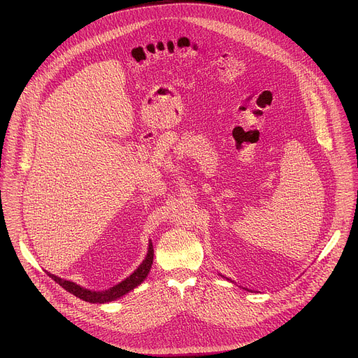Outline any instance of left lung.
I'll list each match as a JSON object with an SVG mask.
<instances>
[{
	"label": "left lung",
	"instance_id": "8db88e82",
	"mask_svg": "<svg viewBox=\"0 0 358 358\" xmlns=\"http://www.w3.org/2000/svg\"><path fill=\"white\" fill-rule=\"evenodd\" d=\"M228 280H229V279H228ZM246 290H248V289H246Z\"/></svg>",
	"mask_w": 358,
	"mask_h": 358
}]
</instances>
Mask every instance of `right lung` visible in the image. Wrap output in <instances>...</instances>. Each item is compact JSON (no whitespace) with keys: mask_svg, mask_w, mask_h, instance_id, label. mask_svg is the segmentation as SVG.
<instances>
[{"mask_svg":"<svg viewBox=\"0 0 358 358\" xmlns=\"http://www.w3.org/2000/svg\"><path fill=\"white\" fill-rule=\"evenodd\" d=\"M152 258H155V249H152V243L148 242V250H147V257L145 259L141 262V265L129 276L126 278L123 282H120L119 285L110 287L109 290L105 292H94V290H89L85 289L71 280H64L52 273H48L49 278H52L57 283H59L65 290H68L69 293L75 294L76 297L89 301V303H109L113 301L122 296H124L126 293H129L130 290H133L134 287H137L148 275L151 265H152Z\"/></svg>","mask_w":358,"mask_h":358,"instance_id":"obj_1","label":"right lung"}]
</instances>
